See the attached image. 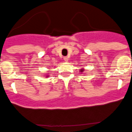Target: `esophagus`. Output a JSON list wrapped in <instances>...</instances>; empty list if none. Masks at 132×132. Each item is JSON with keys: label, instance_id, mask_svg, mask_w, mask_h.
Masks as SVG:
<instances>
[{"label": "esophagus", "instance_id": "34e87169", "mask_svg": "<svg viewBox=\"0 0 132 132\" xmlns=\"http://www.w3.org/2000/svg\"><path fill=\"white\" fill-rule=\"evenodd\" d=\"M64 60L65 62H68V58L67 57H64Z\"/></svg>", "mask_w": 132, "mask_h": 132}]
</instances>
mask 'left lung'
Returning a JSON list of instances; mask_svg holds the SVG:
<instances>
[{"instance_id": "left-lung-1", "label": "left lung", "mask_w": 132, "mask_h": 132, "mask_svg": "<svg viewBox=\"0 0 132 132\" xmlns=\"http://www.w3.org/2000/svg\"><path fill=\"white\" fill-rule=\"evenodd\" d=\"M81 70V72H82H82H83V71H84V69H81V70Z\"/></svg>"}]
</instances>
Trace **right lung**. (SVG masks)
I'll return each instance as SVG.
<instances>
[{
    "mask_svg": "<svg viewBox=\"0 0 132 132\" xmlns=\"http://www.w3.org/2000/svg\"><path fill=\"white\" fill-rule=\"evenodd\" d=\"M47 77H48V76H47Z\"/></svg>",
    "mask_w": 132,
    "mask_h": 132,
    "instance_id": "obj_1",
    "label": "right lung"
}]
</instances>
